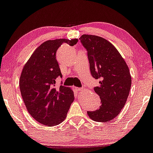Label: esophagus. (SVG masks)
Here are the masks:
<instances>
[{
    "mask_svg": "<svg viewBox=\"0 0 153 153\" xmlns=\"http://www.w3.org/2000/svg\"><path fill=\"white\" fill-rule=\"evenodd\" d=\"M76 91L77 92H81L83 91V88H79V87H76Z\"/></svg>",
    "mask_w": 153,
    "mask_h": 153,
    "instance_id": "1",
    "label": "esophagus"
}]
</instances>
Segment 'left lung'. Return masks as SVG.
<instances>
[{
	"mask_svg": "<svg viewBox=\"0 0 153 153\" xmlns=\"http://www.w3.org/2000/svg\"><path fill=\"white\" fill-rule=\"evenodd\" d=\"M80 42L87 51L91 75L99 79L94 91L100 99L99 109L87 111L91 119L107 122L119 115L131 86V76L125 60L113 45L102 37L83 34Z\"/></svg>",
	"mask_w": 153,
	"mask_h": 153,
	"instance_id": "8db88e82",
	"label": "left lung"
}]
</instances>
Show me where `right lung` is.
I'll use <instances>...</instances> for the list:
<instances>
[{"label":"right lung","instance_id":"add662e5","mask_svg":"<svg viewBox=\"0 0 153 153\" xmlns=\"http://www.w3.org/2000/svg\"><path fill=\"white\" fill-rule=\"evenodd\" d=\"M77 42L61 39L43 42L22 69L19 80L22 99L30 114L42 125L53 126L62 122L73 102L70 88L55 87L56 78L62 76L56 53L63 43L72 47Z\"/></svg>","mask_w":153,"mask_h":153}]
</instances>
